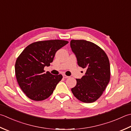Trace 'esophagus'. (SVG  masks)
Here are the masks:
<instances>
[{"mask_svg":"<svg viewBox=\"0 0 131 131\" xmlns=\"http://www.w3.org/2000/svg\"><path fill=\"white\" fill-rule=\"evenodd\" d=\"M63 77L64 78H69V76L66 75L65 74H63Z\"/></svg>","mask_w":131,"mask_h":131,"instance_id":"34e87169","label":"esophagus"}]
</instances>
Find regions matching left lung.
<instances>
[{"instance_id": "8db88e82", "label": "left lung", "mask_w": 131, "mask_h": 131, "mask_svg": "<svg viewBox=\"0 0 131 131\" xmlns=\"http://www.w3.org/2000/svg\"><path fill=\"white\" fill-rule=\"evenodd\" d=\"M70 47L78 65L86 70L81 79H76L77 84L71 91L79 101L93 103L101 96L109 83L108 58L101 48L88 41L71 40Z\"/></svg>"}]
</instances>
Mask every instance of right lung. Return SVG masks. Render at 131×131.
<instances>
[{"mask_svg":"<svg viewBox=\"0 0 131 131\" xmlns=\"http://www.w3.org/2000/svg\"><path fill=\"white\" fill-rule=\"evenodd\" d=\"M68 42L61 40L39 41L27 46L19 56L15 74L20 88L28 98L41 101L52 94L62 75L45 73L43 69L53 62L56 52Z\"/></svg>","mask_w":131,"mask_h":131,"instance_id":"right-lung-1","label":"right lung"}]
</instances>
